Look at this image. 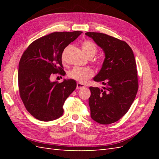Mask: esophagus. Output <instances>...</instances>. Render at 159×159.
I'll list each match as a JSON object with an SVG mask.
<instances>
[{
    "label": "esophagus",
    "mask_w": 159,
    "mask_h": 159,
    "mask_svg": "<svg viewBox=\"0 0 159 159\" xmlns=\"http://www.w3.org/2000/svg\"><path fill=\"white\" fill-rule=\"evenodd\" d=\"M83 87H85V85H83V84H81L80 83H78L76 84V89H82Z\"/></svg>",
    "instance_id": "esophagus-1"
}]
</instances>
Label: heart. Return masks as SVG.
<instances>
[{
  "label": "heart",
  "mask_w": 159,
  "mask_h": 159,
  "mask_svg": "<svg viewBox=\"0 0 159 159\" xmlns=\"http://www.w3.org/2000/svg\"><path fill=\"white\" fill-rule=\"evenodd\" d=\"M81 48L85 55L88 57H93L95 56L97 52L98 48L96 45L93 42L91 41H85L81 43ZM65 52L62 55V60L64 61L65 57ZM94 75V72L92 68L89 67H75L71 70L68 72V76L70 79L79 81L80 83H85L90 78H92Z\"/></svg>",
  "instance_id": "b5f03b06"
}]
</instances>
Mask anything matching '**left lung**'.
<instances>
[{
  "mask_svg": "<svg viewBox=\"0 0 159 159\" xmlns=\"http://www.w3.org/2000/svg\"><path fill=\"white\" fill-rule=\"evenodd\" d=\"M105 55L102 67L93 78L105 87H90L91 117L101 124H110L129 110L138 91L135 59L129 45L104 33L87 32Z\"/></svg>",
  "mask_w": 159,
  "mask_h": 159,
  "instance_id": "left-lung-1",
  "label": "left lung"
}]
</instances>
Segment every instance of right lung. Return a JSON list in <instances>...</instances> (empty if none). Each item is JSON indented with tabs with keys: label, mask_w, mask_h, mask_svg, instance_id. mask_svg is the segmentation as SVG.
Here are the masks:
<instances>
[{
	"label": "right lung",
	"mask_w": 159,
	"mask_h": 159,
	"mask_svg": "<svg viewBox=\"0 0 159 159\" xmlns=\"http://www.w3.org/2000/svg\"><path fill=\"white\" fill-rule=\"evenodd\" d=\"M83 32H55L32 42L24 52L18 67L20 96L25 108L36 119L55 120L63 113L67 98L76 87L72 79L51 82L52 74L64 75L63 50Z\"/></svg>",
	"instance_id": "right-lung-1"
}]
</instances>
